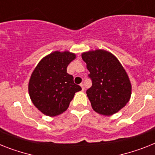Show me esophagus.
<instances>
[{
    "label": "esophagus",
    "mask_w": 155,
    "mask_h": 155,
    "mask_svg": "<svg viewBox=\"0 0 155 155\" xmlns=\"http://www.w3.org/2000/svg\"><path fill=\"white\" fill-rule=\"evenodd\" d=\"M80 86L81 87V90H82V91H84V90H85V86H84V84H83V83H81Z\"/></svg>",
    "instance_id": "obj_1"
}]
</instances>
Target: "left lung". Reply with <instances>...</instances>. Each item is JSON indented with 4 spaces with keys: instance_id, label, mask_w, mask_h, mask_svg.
I'll return each instance as SVG.
<instances>
[{
    "instance_id": "left-lung-1",
    "label": "left lung",
    "mask_w": 155,
    "mask_h": 155,
    "mask_svg": "<svg viewBox=\"0 0 155 155\" xmlns=\"http://www.w3.org/2000/svg\"><path fill=\"white\" fill-rule=\"evenodd\" d=\"M92 79L86 91L92 108L99 114L112 116L127 104L131 95V84L122 64L111 52L97 49L81 54Z\"/></svg>"
}]
</instances>
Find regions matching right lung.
<instances>
[{"instance_id":"add662e5","label":"right lung","mask_w":155,"mask_h":155,"mask_svg":"<svg viewBox=\"0 0 155 155\" xmlns=\"http://www.w3.org/2000/svg\"><path fill=\"white\" fill-rule=\"evenodd\" d=\"M76 58L68 51H54L40 60L31 75L28 93L33 104L43 114L56 116L67 110L75 93L81 88L74 82L66 68Z\"/></svg>"}]
</instances>
